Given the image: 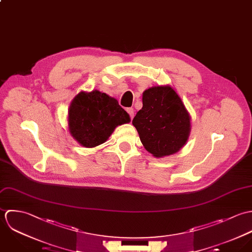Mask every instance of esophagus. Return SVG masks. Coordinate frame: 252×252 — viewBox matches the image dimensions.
<instances>
[{"label":"esophagus","mask_w":252,"mask_h":252,"mask_svg":"<svg viewBox=\"0 0 252 252\" xmlns=\"http://www.w3.org/2000/svg\"><path fill=\"white\" fill-rule=\"evenodd\" d=\"M126 112L129 114L130 119H132V118L134 117V110H133V108H127V109H126Z\"/></svg>","instance_id":"1"}]
</instances>
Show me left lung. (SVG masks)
Wrapping results in <instances>:
<instances>
[{"label":"left lung","instance_id":"obj_1","mask_svg":"<svg viewBox=\"0 0 252 252\" xmlns=\"http://www.w3.org/2000/svg\"><path fill=\"white\" fill-rule=\"evenodd\" d=\"M143 107L132 120L141 143L155 158L179 151L191 132V116L172 87L158 86L144 91Z\"/></svg>","mask_w":252,"mask_h":252}]
</instances>
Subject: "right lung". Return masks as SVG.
I'll use <instances>...</instances> for the list:
<instances>
[{"mask_svg": "<svg viewBox=\"0 0 252 252\" xmlns=\"http://www.w3.org/2000/svg\"><path fill=\"white\" fill-rule=\"evenodd\" d=\"M129 122V115L117 99L96 90L78 94L68 110L69 132L86 148L104 143L117 126Z\"/></svg>", "mask_w": 252, "mask_h": 252, "instance_id": "obj_1", "label": "right lung"}]
</instances>
